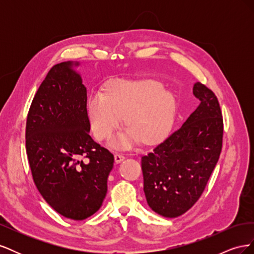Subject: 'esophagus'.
<instances>
[{
  "mask_svg": "<svg viewBox=\"0 0 254 254\" xmlns=\"http://www.w3.org/2000/svg\"><path fill=\"white\" fill-rule=\"evenodd\" d=\"M114 159H115V162H117V163H120L121 161H123V160L125 159V156L123 155V153L117 152V153H115V155H114Z\"/></svg>",
  "mask_w": 254,
  "mask_h": 254,
  "instance_id": "obj_1",
  "label": "esophagus"
}]
</instances>
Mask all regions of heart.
Instances as JSON below:
<instances>
[{"instance_id":"obj_1","label":"heart","mask_w":254,"mask_h":254,"mask_svg":"<svg viewBox=\"0 0 254 254\" xmlns=\"http://www.w3.org/2000/svg\"><path fill=\"white\" fill-rule=\"evenodd\" d=\"M91 129L97 140H106L122 124L128 127L111 143L129 148L141 140L144 144L160 141L170 131L175 118V98L155 79L115 80L104 94L92 93L87 104Z\"/></svg>"}]
</instances>
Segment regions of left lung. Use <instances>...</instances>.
Segmentation results:
<instances>
[{
  "mask_svg": "<svg viewBox=\"0 0 254 254\" xmlns=\"http://www.w3.org/2000/svg\"><path fill=\"white\" fill-rule=\"evenodd\" d=\"M193 94L200 101L184 124L142 157L148 205L164 217H178L193 206L219 159L224 121L218 99L201 82Z\"/></svg>",
  "mask_w": 254,
  "mask_h": 254,
  "instance_id": "8db88e82",
  "label": "left lung"
}]
</instances>
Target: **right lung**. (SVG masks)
I'll return each instance as SVG.
<instances>
[{
    "instance_id": "1",
    "label": "right lung",
    "mask_w": 254,
    "mask_h": 254,
    "mask_svg": "<svg viewBox=\"0 0 254 254\" xmlns=\"http://www.w3.org/2000/svg\"><path fill=\"white\" fill-rule=\"evenodd\" d=\"M71 61L54 65L27 114L25 145L38 190L63 216L82 220L102 206L112 153L90 136L87 88Z\"/></svg>"
}]
</instances>
